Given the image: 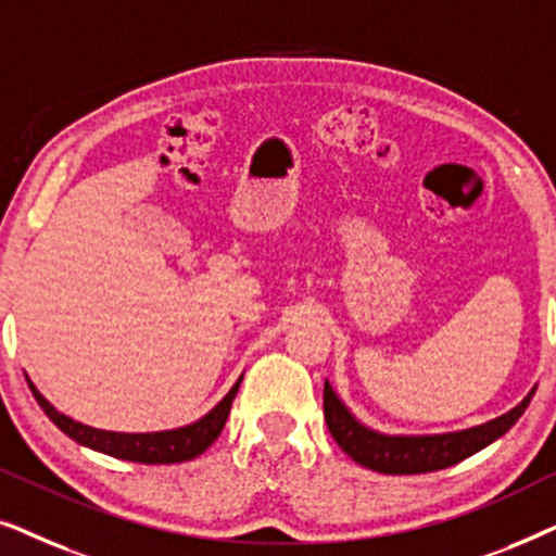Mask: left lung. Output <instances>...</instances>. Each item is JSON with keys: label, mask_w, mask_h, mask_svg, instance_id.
<instances>
[{"label": "left lung", "mask_w": 556, "mask_h": 556, "mask_svg": "<svg viewBox=\"0 0 556 556\" xmlns=\"http://www.w3.org/2000/svg\"><path fill=\"white\" fill-rule=\"evenodd\" d=\"M534 390L514 409H508L506 415L476 425V428L440 432V435H384V432L371 430L356 420L344 402L339 400V394L333 392L329 379H326L324 417L341 451L359 466L387 476L432 473V470L451 468L455 463L470 458L473 453L483 451L485 445H491L493 440L506 435L523 415V409L529 407Z\"/></svg>", "instance_id": "8db88e82"}]
</instances>
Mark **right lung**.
I'll use <instances>...</instances> for the list:
<instances>
[{"label":"right lung","instance_id":"1","mask_svg":"<svg viewBox=\"0 0 556 556\" xmlns=\"http://www.w3.org/2000/svg\"><path fill=\"white\" fill-rule=\"evenodd\" d=\"M240 382H242V377L232 384V390L227 392L207 415L200 417V420L192 425H185V428L162 430V432H111V430L90 428V425H83L78 420H73V417L58 413V409L42 397L40 390H37V387L29 382V377H27V384L35 394L37 405L45 409V415H48L67 438H73L75 443H80L86 447H93V451H98V453L113 455V458L147 463V466H162V463H166V466H169V463H185V460H192V458H197V455H202L204 451H207V447L215 443L217 435L225 428V420H227V415H230L232 400L240 390Z\"/></svg>","mask_w":556,"mask_h":556}]
</instances>
